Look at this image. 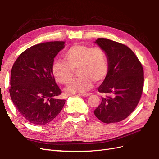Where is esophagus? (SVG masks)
<instances>
[{
  "instance_id": "34e87169",
  "label": "esophagus",
  "mask_w": 159,
  "mask_h": 159,
  "mask_svg": "<svg viewBox=\"0 0 159 159\" xmlns=\"http://www.w3.org/2000/svg\"><path fill=\"white\" fill-rule=\"evenodd\" d=\"M81 95L84 97H88V96L91 95V93H81Z\"/></svg>"
}]
</instances>
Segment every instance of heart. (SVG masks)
Wrapping results in <instances>:
<instances>
[{"instance_id":"heart-1","label":"heart","mask_w":159,"mask_h":159,"mask_svg":"<svg viewBox=\"0 0 159 159\" xmlns=\"http://www.w3.org/2000/svg\"><path fill=\"white\" fill-rule=\"evenodd\" d=\"M64 61H55L52 72L56 80L67 85L72 80L74 70L79 77L66 89L68 94H75L89 91L93 81L100 82L108 72V61L105 51L100 47L78 44L69 47L63 54Z\"/></svg>"}]
</instances>
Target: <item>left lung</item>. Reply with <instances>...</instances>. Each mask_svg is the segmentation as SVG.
I'll list each match as a JSON object with an SVG mask.
<instances>
[{"label": "left lung", "instance_id": "obj_1", "mask_svg": "<svg viewBox=\"0 0 159 159\" xmlns=\"http://www.w3.org/2000/svg\"><path fill=\"white\" fill-rule=\"evenodd\" d=\"M95 43L105 51L108 70L98 92L108 95L94 111L101 122L110 124L126 118L138 105L143 89V68L131 49L122 43L105 38Z\"/></svg>", "mask_w": 159, "mask_h": 159}]
</instances>
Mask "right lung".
<instances>
[{
    "mask_svg": "<svg viewBox=\"0 0 159 159\" xmlns=\"http://www.w3.org/2000/svg\"><path fill=\"white\" fill-rule=\"evenodd\" d=\"M65 41L39 43L24 51L11 70L9 92L19 112L34 125L51 122L61 112L66 100L52 72L54 58Z\"/></svg>",
    "mask_w": 159,
    "mask_h": 159,
    "instance_id": "1",
    "label": "right lung"
}]
</instances>
